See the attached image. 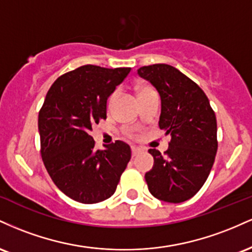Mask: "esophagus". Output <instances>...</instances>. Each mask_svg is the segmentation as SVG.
<instances>
[{
    "label": "esophagus",
    "instance_id": "esophagus-1",
    "mask_svg": "<svg viewBox=\"0 0 252 252\" xmlns=\"http://www.w3.org/2000/svg\"><path fill=\"white\" fill-rule=\"evenodd\" d=\"M141 152L140 148H137V147H131V154H132V158H135L136 155H138V153Z\"/></svg>",
    "mask_w": 252,
    "mask_h": 252
}]
</instances>
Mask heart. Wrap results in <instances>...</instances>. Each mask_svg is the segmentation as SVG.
<instances>
[{"label": "heart", "instance_id": "heart-1", "mask_svg": "<svg viewBox=\"0 0 252 252\" xmlns=\"http://www.w3.org/2000/svg\"><path fill=\"white\" fill-rule=\"evenodd\" d=\"M152 90H153V89L148 88V86H140V88L137 89V94H138V96H141V94H146V92L152 91ZM116 94H117V91L112 92V94H110V97H109V99H108V104H109V105H111V103L114 102V99H115V97H116Z\"/></svg>", "mask_w": 252, "mask_h": 252}]
</instances>
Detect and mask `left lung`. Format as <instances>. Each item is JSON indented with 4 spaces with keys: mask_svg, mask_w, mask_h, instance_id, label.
Segmentation results:
<instances>
[{
    "mask_svg": "<svg viewBox=\"0 0 252 252\" xmlns=\"http://www.w3.org/2000/svg\"><path fill=\"white\" fill-rule=\"evenodd\" d=\"M137 73L160 94L158 126L172 136L163 154L148 150L154 158V166L144 175L148 189L158 200L186 201L199 192L215 162L216 114L200 86L178 68L154 63L140 67Z\"/></svg>",
    "mask_w": 252,
    "mask_h": 252,
    "instance_id": "1",
    "label": "left lung"
}]
</instances>
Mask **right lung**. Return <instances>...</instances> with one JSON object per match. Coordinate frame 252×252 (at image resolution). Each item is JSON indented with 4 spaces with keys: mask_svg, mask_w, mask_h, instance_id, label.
Listing matches in <instances>:
<instances>
[{
    "mask_svg": "<svg viewBox=\"0 0 252 252\" xmlns=\"http://www.w3.org/2000/svg\"><path fill=\"white\" fill-rule=\"evenodd\" d=\"M131 68L84 65L52 84L39 111L40 152L48 174L63 194L96 204L115 193L131 158L123 141L94 149L90 131L106 118V100Z\"/></svg>",
    "mask_w": 252,
    "mask_h": 252,
    "instance_id": "obj_1",
    "label": "right lung"
}]
</instances>
